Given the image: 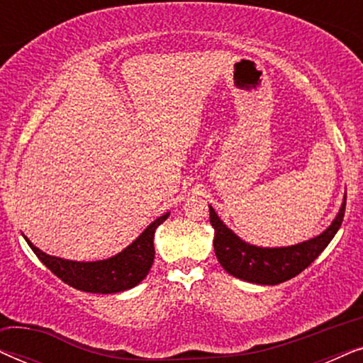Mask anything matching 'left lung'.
<instances>
[{"mask_svg":"<svg viewBox=\"0 0 363 363\" xmlns=\"http://www.w3.org/2000/svg\"><path fill=\"white\" fill-rule=\"evenodd\" d=\"M345 215V198L339 215L322 235L309 241L286 247H259L245 242L238 238L218 218L210 206V223L215 228V252L223 269L238 279L255 282V284L276 286L301 274L315 257L325 250L327 245L339 231Z\"/></svg>","mask_w":363,"mask_h":363,"instance_id":"obj_1","label":"left lung"}]
</instances>
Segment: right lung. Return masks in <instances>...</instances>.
I'll return each instance as SVG.
<instances>
[{
	"mask_svg": "<svg viewBox=\"0 0 363 363\" xmlns=\"http://www.w3.org/2000/svg\"><path fill=\"white\" fill-rule=\"evenodd\" d=\"M168 215L170 213L157 218L130 246L104 261H67L62 257L49 256L38 250L26 236H24V240L28 241L29 247L39 257V261L67 286L77 291L94 292V294H113V292L132 289L138 282L145 279L153 264V259H155L153 235H155L157 228L167 220Z\"/></svg>",
	"mask_w": 363,
	"mask_h": 363,
	"instance_id": "obj_1",
	"label": "right lung"
}]
</instances>
